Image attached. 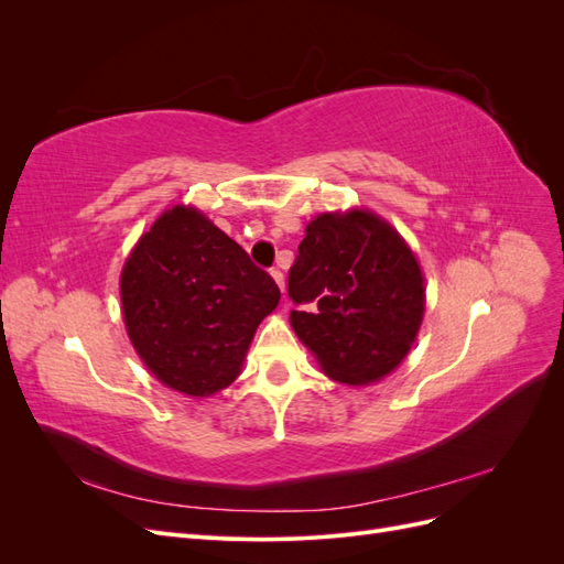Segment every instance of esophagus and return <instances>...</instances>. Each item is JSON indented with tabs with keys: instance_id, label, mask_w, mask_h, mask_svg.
Here are the masks:
<instances>
[{
	"instance_id": "1",
	"label": "esophagus",
	"mask_w": 564,
	"mask_h": 564,
	"mask_svg": "<svg viewBox=\"0 0 564 564\" xmlns=\"http://www.w3.org/2000/svg\"><path fill=\"white\" fill-rule=\"evenodd\" d=\"M270 275H272V280L278 282V286H280V292H284V275H282V270H278V268H272L270 270Z\"/></svg>"
}]
</instances>
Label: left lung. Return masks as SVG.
<instances>
[{"label":"left lung","instance_id":"1","mask_svg":"<svg viewBox=\"0 0 564 564\" xmlns=\"http://www.w3.org/2000/svg\"><path fill=\"white\" fill-rule=\"evenodd\" d=\"M289 322L336 383L369 386L412 350L425 278L404 237L371 209L324 212L305 226L289 268Z\"/></svg>","mask_w":564,"mask_h":564}]
</instances>
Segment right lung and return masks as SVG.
Returning <instances> with one entry per match:
<instances>
[{"label": "right lung", "instance_id": "1", "mask_svg": "<svg viewBox=\"0 0 564 564\" xmlns=\"http://www.w3.org/2000/svg\"><path fill=\"white\" fill-rule=\"evenodd\" d=\"M127 336L148 371L187 398L240 377L256 329L280 289L193 204L166 207L119 275Z\"/></svg>", "mask_w": 564, "mask_h": 564}]
</instances>
